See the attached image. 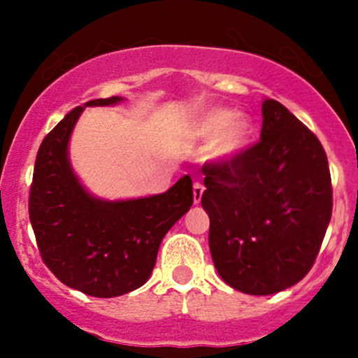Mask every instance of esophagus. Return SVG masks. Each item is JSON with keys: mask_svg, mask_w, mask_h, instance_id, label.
Wrapping results in <instances>:
<instances>
[{"mask_svg": "<svg viewBox=\"0 0 358 358\" xmlns=\"http://www.w3.org/2000/svg\"><path fill=\"white\" fill-rule=\"evenodd\" d=\"M202 192H204V185L201 182L194 183V204H199Z\"/></svg>", "mask_w": 358, "mask_h": 358, "instance_id": "34e87169", "label": "esophagus"}]
</instances>
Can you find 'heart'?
I'll use <instances>...</instances> for the list:
<instances>
[{"mask_svg": "<svg viewBox=\"0 0 358 358\" xmlns=\"http://www.w3.org/2000/svg\"><path fill=\"white\" fill-rule=\"evenodd\" d=\"M194 133L199 138H212L209 157L213 161H230L248 147L252 124L246 115H234L230 109H209L197 117Z\"/></svg>", "mask_w": 358, "mask_h": 358, "instance_id": "obj_1", "label": "heart"}]
</instances>
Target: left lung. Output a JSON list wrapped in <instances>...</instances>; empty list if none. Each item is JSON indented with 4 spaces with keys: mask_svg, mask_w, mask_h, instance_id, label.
Listing matches in <instances>:
<instances>
[{
    "mask_svg": "<svg viewBox=\"0 0 358 358\" xmlns=\"http://www.w3.org/2000/svg\"><path fill=\"white\" fill-rule=\"evenodd\" d=\"M259 142L202 166L201 204L220 277L237 291L287 289L315 263L333 213L326 150L277 100L262 106Z\"/></svg>",
    "mask_w": 358,
    "mask_h": 358,
    "instance_id": "obj_1",
    "label": "left lung"
}]
</instances>
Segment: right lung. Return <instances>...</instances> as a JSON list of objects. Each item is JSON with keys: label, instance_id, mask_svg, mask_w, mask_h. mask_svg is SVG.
Returning <instances> with one entry per match:
<instances>
[{"label": "right lung", "instance_id": "obj_1", "mask_svg": "<svg viewBox=\"0 0 358 358\" xmlns=\"http://www.w3.org/2000/svg\"><path fill=\"white\" fill-rule=\"evenodd\" d=\"M121 100H90L69 112L39 145L29 194V218L45 265L60 282L95 298L143 286L162 237L194 202L189 175L164 194L129 201L96 199L79 183L67 154L76 121L85 107Z\"/></svg>", "mask_w": 358, "mask_h": 358}]
</instances>
